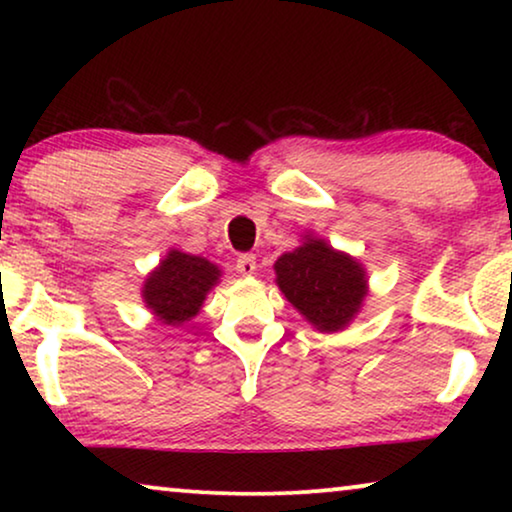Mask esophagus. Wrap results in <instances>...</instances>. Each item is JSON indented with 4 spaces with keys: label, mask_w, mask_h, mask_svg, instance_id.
Returning <instances> with one entry per match:
<instances>
[{
    "label": "esophagus",
    "mask_w": 512,
    "mask_h": 512,
    "mask_svg": "<svg viewBox=\"0 0 512 512\" xmlns=\"http://www.w3.org/2000/svg\"><path fill=\"white\" fill-rule=\"evenodd\" d=\"M258 263H256V256L254 254H240L237 256V272L244 277H251L256 272Z\"/></svg>",
    "instance_id": "34e87169"
}]
</instances>
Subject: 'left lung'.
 Here are the masks:
<instances>
[{
	"label": "left lung",
	"instance_id": "1",
	"mask_svg": "<svg viewBox=\"0 0 512 512\" xmlns=\"http://www.w3.org/2000/svg\"><path fill=\"white\" fill-rule=\"evenodd\" d=\"M275 282L300 317L319 333L345 331L368 296V272L359 258L333 249L324 237L312 233L277 258Z\"/></svg>",
	"mask_w": 512,
	"mask_h": 512
}]
</instances>
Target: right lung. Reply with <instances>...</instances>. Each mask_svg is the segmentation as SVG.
Instances as JSON below:
<instances>
[{
    "label": "right lung",
    "instance_id": "right-lung-1",
    "mask_svg": "<svg viewBox=\"0 0 512 512\" xmlns=\"http://www.w3.org/2000/svg\"><path fill=\"white\" fill-rule=\"evenodd\" d=\"M221 268L202 256L170 249L142 284V300L167 326H181L202 310L209 291L221 282Z\"/></svg>",
    "mask_w": 512,
    "mask_h": 512
}]
</instances>
